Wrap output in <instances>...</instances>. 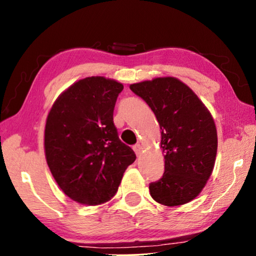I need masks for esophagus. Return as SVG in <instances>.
I'll return each instance as SVG.
<instances>
[{
	"label": "esophagus",
	"instance_id": "1",
	"mask_svg": "<svg viewBox=\"0 0 256 256\" xmlns=\"http://www.w3.org/2000/svg\"><path fill=\"white\" fill-rule=\"evenodd\" d=\"M141 149H142V146H140V144H136V146H133V150H134V152L136 154V156H138L141 154Z\"/></svg>",
	"mask_w": 256,
	"mask_h": 256
}]
</instances>
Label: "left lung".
I'll list each match as a JSON object with an SVG mask.
<instances>
[{"label": "left lung", "mask_w": 256, "mask_h": 256, "mask_svg": "<svg viewBox=\"0 0 256 256\" xmlns=\"http://www.w3.org/2000/svg\"><path fill=\"white\" fill-rule=\"evenodd\" d=\"M130 89L148 104L162 131L164 172L150 183V196L167 206L194 200L214 167L218 136L211 112L176 78H154L133 84Z\"/></svg>", "instance_id": "left-lung-1"}]
</instances>
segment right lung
Listing matches in <instances>:
<instances>
[{
    "label": "right lung",
    "instance_id": "right-lung-1",
    "mask_svg": "<svg viewBox=\"0 0 256 256\" xmlns=\"http://www.w3.org/2000/svg\"><path fill=\"white\" fill-rule=\"evenodd\" d=\"M123 88L104 76L84 78L60 94L47 115V164L60 188L81 204L110 201L136 158L120 140L112 120Z\"/></svg>",
    "mask_w": 256,
    "mask_h": 256
}]
</instances>
